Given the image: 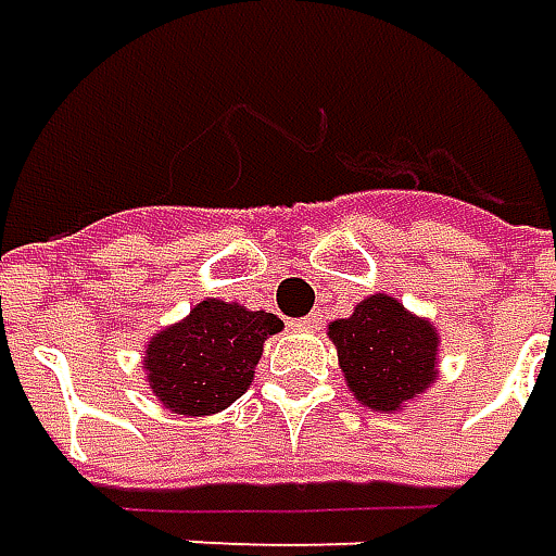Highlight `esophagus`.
<instances>
[{
    "label": "esophagus",
    "instance_id": "obj_1",
    "mask_svg": "<svg viewBox=\"0 0 556 556\" xmlns=\"http://www.w3.org/2000/svg\"><path fill=\"white\" fill-rule=\"evenodd\" d=\"M321 324H324V312H321V308H315L312 315L300 318V321H296V327H300V330H318Z\"/></svg>",
    "mask_w": 556,
    "mask_h": 556
}]
</instances>
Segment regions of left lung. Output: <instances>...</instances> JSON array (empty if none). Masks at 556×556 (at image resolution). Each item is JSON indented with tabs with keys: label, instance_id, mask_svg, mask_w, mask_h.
<instances>
[{
	"label": "left lung",
	"instance_id": "obj_1",
	"mask_svg": "<svg viewBox=\"0 0 556 556\" xmlns=\"http://www.w3.org/2000/svg\"><path fill=\"white\" fill-rule=\"evenodd\" d=\"M330 339L345 382L364 407L397 409L434 379V327L391 296L376 293L357 303L352 318L330 324Z\"/></svg>",
	"mask_w": 556,
	"mask_h": 556
}]
</instances>
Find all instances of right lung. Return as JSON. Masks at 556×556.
Listing matches in <instances>:
<instances>
[{
	"mask_svg": "<svg viewBox=\"0 0 556 556\" xmlns=\"http://www.w3.org/2000/svg\"><path fill=\"white\" fill-rule=\"evenodd\" d=\"M281 327V318L271 312L204 300L186 321L149 342V386L180 416L219 413L248 391L263 342Z\"/></svg>",
	"mask_w": 556,
	"mask_h": 556,
	"instance_id": "right-lung-1",
	"label": "right lung"
}]
</instances>
